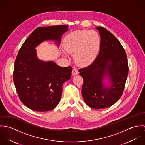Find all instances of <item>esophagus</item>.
<instances>
[{
	"mask_svg": "<svg viewBox=\"0 0 145 145\" xmlns=\"http://www.w3.org/2000/svg\"><path fill=\"white\" fill-rule=\"evenodd\" d=\"M79 72H78V70L76 68H74L72 70V75H76L77 74H78Z\"/></svg>",
	"mask_w": 145,
	"mask_h": 145,
	"instance_id": "obj_1",
	"label": "esophagus"
}]
</instances>
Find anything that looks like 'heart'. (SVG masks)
Instances as JSON below:
<instances>
[{
    "label": "heart",
    "mask_w": 145,
    "mask_h": 145,
    "mask_svg": "<svg viewBox=\"0 0 145 145\" xmlns=\"http://www.w3.org/2000/svg\"><path fill=\"white\" fill-rule=\"evenodd\" d=\"M63 47L68 54H74V59L78 64L86 66L93 62L97 56L99 37L95 31L76 30L66 36Z\"/></svg>",
    "instance_id": "b5f03b06"
}]
</instances>
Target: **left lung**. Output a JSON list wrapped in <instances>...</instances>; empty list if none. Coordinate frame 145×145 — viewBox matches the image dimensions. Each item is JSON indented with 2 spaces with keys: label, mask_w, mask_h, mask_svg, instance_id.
<instances>
[{
  "label": "left lung",
  "mask_w": 145,
  "mask_h": 145,
  "mask_svg": "<svg viewBox=\"0 0 145 145\" xmlns=\"http://www.w3.org/2000/svg\"><path fill=\"white\" fill-rule=\"evenodd\" d=\"M96 28L101 36L99 54L91 65L79 72L84 80L82 93L85 103L99 109L112 106L121 97L128 65L125 50L118 40L103 27ZM106 76L111 85L105 87L103 81Z\"/></svg>",
  "instance_id": "1"
}]
</instances>
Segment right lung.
Returning <instances> with one entry per match:
<instances>
[{
    "label": "right lung",
    "instance_id": "right-lung-1",
    "mask_svg": "<svg viewBox=\"0 0 145 145\" xmlns=\"http://www.w3.org/2000/svg\"><path fill=\"white\" fill-rule=\"evenodd\" d=\"M67 27L65 25L38 27L19 50L14 63L13 81L21 102L33 110L54 109L60 102L63 84L71 78L72 67H60L52 61L40 60L35 50L47 40H55L59 45Z\"/></svg>",
    "mask_w": 145,
    "mask_h": 145
}]
</instances>
